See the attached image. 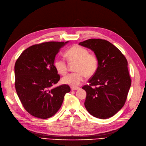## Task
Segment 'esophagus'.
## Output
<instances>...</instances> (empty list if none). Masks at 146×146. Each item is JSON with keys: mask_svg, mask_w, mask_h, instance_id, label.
Listing matches in <instances>:
<instances>
[{"mask_svg": "<svg viewBox=\"0 0 146 146\" xmlns=\"http://www.w3.org/2000/svg\"><path fill=\"white\" fill-rule=\"evenodd\" d=\"M78 89H79V87H72V88H71V90H78Z\"/></svg>", "mask_w": 146, "mask_h": 146, "instance_id": "34e87169", "label": "esophagus"}]
</instances>
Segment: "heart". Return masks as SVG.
I'll return each instance as SVG.
<instances>
[{"label": "heart", "instance_id": "1", "mask_svg": "<svg viewBox=\"0 0 146 146\" xmlns=\"http://www.w3.org/2000/svg\"><path fill=\"white\" fill-rule=\"evenodd\" d=\"M65 56L70 63H76L74 73H70L62 78V82L72 87L80 85L84 77H90L95 74L98 68V58L93 53H89L87 48L79 45H74L65 53ZM54 66L57 72L65 75L68 71L66 61L58 58L54 61Z\"/></svg>", "mask_w": 146, "mask_h": 146}]
</instances>
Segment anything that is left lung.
Returning <instances> with one entry per match:
<instances>
[{"label": "left lung", "instance_id": "1", "mask_svg": "<svg viewBox=\"0 0 146 146\" xmlns=\"http://www.w3.org/2000/svg\"><path fill=\"white\" fill-rule=\"evenodd\" d=\"M79 45L91 49L98 58V68L82 87L87 93L84 105L89 113L100 119L115 115L124 104L131 78L124 55L110 42L90 39Z\"/></svg>", "mask_w": 146, "mask_h": 146}]
</instances>
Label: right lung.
I'll return each mask as SVG.
<instances>
[{
	"label": "right lung",
	"mask_w": 146,
	"mask_h": 146,
	"mask_svg": "<svg viewBox=\"0 0 146 146\" xmlns=\"http://www.w3.org/2000/svg\"><path fill=\"white\" fill-rule=\"evenodd\" d=\"M67 42H46L25 50L15 65V88L24 109L35 117L46 119L60 108L70 92L64 84L51 88L60 79L54 66L55 56Z\"/></svg>",
	"instance_id": "right-lung-1"
}]
</instances>
